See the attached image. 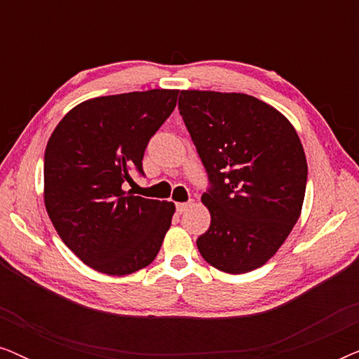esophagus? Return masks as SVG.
<instances>
[{
	"label": "esophagus",
	"instance_id": "34e87169",
	"mask_svg": "<svg viewBox=\"0 0 359 359\" xmlns=\"http://www.w3.org/2000/svg\"><path fill=\"white\" fill-rule=\"evenodd\" d=\"M191 205H193V201H188V203H178L176 204V210H178L180 214H183L191 208Z\"/></svg>",
	"mask_w": 359,
	"mask_h": 359
}]
</instances>
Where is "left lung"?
Instances as JSON below:
<instances>
[{
	"label": "left lung",
	"instance_id": "1",
	"mask_svg": "<svg viewBox=\"0 0 359 359\" xmlns=\"http://www.w3.org/2000/svg\"><path fill=\"white\" fill-rule=\"evenodd\" d=\"M180 114L209 176L203 204L210 225L199 253L224 273L263 266L302 210L307 161L301 139L278 109L243 93L184 90Z\"/></svg>",
	"mask_w": 359,
	"mask_h": 359
}]
</instances>
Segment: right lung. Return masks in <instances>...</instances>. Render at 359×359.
Returning a JSON list of instances; mask_svg holds the SVG:
<instances>
[{
    "label": "right lung",
    "mask_w": 359,
    "mask_h": 359,
    "mask_svg": "<svg viewBox=\"0 0 359 359\" xmlns=\"http://www.w3.org/2000/svg\"><path fill=\"white\" fill-rule=\"evenodd\" d=\"M178 90L101 96L58 122L43 156V201L63 243L88 266L126 276L149 266L175 204L122 189L144 175L147 144L168 119Z\"/></svg>",
    "instance_id": "right-lung-1"
}]
</instances>
